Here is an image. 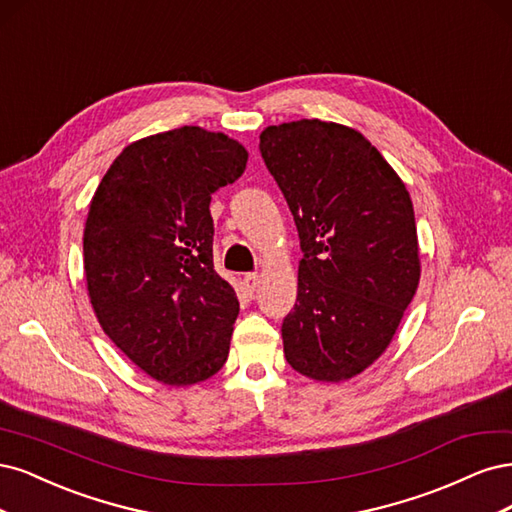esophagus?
<instances>
[{
  "label": "esophagus",
  "instance_id": "esophagus-1",
  "mask_svg": "<svg viewBox=\"0 0 512 512\" xmlns=\"http://www.w3.org/2000/svg\"><path fill=\"white\" fill-rule=\"evenodd\" d=\"M242 285H244L246 293L253 295L255 289H257V285H259V276H257L255 272H249V274H246V276L242 278Z\"/></svg>",
  "mask_w": 512,
  "mask_h": 512
}]
</instances>
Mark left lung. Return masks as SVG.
<instances>
[{"mask_svg": "<svg viewBox=\"0 0 512 512\" xmlns=\"http://www.w3.org/2000/svg\"><path fill=\"white\" fill-rule=\"evenodd\" d=\"M259 151L304 253L298 300L280 327L285 357L315 381H344L381 357L417 291L410 195L383 155L338 123L272 125Z\"/></svg>", "mask_w": 512, "mask_h": 512, "instance_id": "8db88e82", "label": "left lung"}]
</instances>
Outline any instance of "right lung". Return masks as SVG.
<instances>
[{"label": "right lung", "mask_w": 512, "mask_h": 512, "mask_svg": "<svg viewBox=\"0 0 512 512\" xmlns=\"http://www.w3.org/2000/svg\"><path fill=\"white\" fill-rule=\"evenodd\" d=\"M236 140L180 127L123 148L85 225V276L106 336L166 385L217 374L238 298L214 272L212 193L242 176Z\"/></svg>", "instance_id": "obj_1"}]
</instances>
